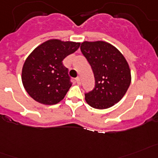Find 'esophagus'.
I'll use <instances>...</instances> for the list:
<instances>
[{"mask_svg": "<svg viewBox=\"0 0 158 158\" xmlns=\"http://www.w3.org/2000/svg\"><path fill=\"white\" fill-rule=\"evenodd\" d=\"M75 80H76L77 83L78 85L80 84V83H81V79H80V77H77L76 79H75Z\"/></svg>", "mask_w": 158, "mask_h": 158, "instance_id": "1", "label": "esophagus"}]
</instances>
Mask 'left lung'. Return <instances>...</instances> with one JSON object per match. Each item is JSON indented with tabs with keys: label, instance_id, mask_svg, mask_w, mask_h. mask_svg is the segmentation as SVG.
Here are the masks:
<instances>
[{
	"label": "left lung",
	"instance_id": "obj_1",
	"mask_svg": "<svg viewBox=\"0 0 158 158\" xmlns=\"http://www.w3.org/2000/svg\"><path fill=\"white\" fill-rule=\"evenodd\" d=\"M81 51L93 70L95 86L85 94L89 105L107 109L122 99L131 84V71L120 52L103 41L83 42Z\"/></svg>",
	"mask_w": 158,
	"mask_h": 158
}]
</instances>
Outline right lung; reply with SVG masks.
I'll return each instance as SVG.
<instances>
[{"label": "right lung", "instance_id": "right-lung-1", "mask_svg": "<svg viewBox=\"0 0 158 158\" xmlns=\"http://www.w3.org/2000/svg\"><path fill=\"white\" fill-rule=\"evenodd\" d=\"M79 47L80 43L51 40L31 53L23 65L22 81L33 99L45 105H54L63 99L72 82L62 61Z\"/></svg>", "mask_w": 158, "mask_h": 158}]
</instances>
